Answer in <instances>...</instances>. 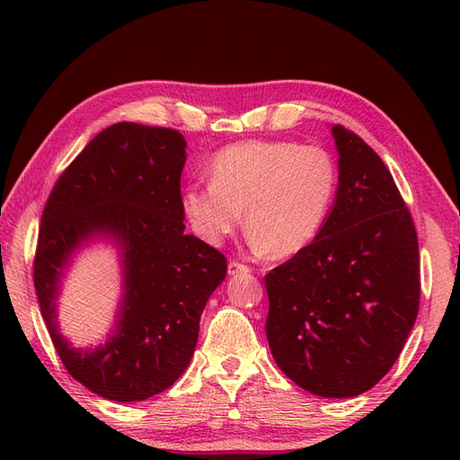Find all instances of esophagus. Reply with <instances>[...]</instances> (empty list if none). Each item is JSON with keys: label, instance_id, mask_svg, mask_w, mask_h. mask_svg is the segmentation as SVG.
I'll list each match as a JSON object with an SVG mask.
<instances>
[{"label": "esophagus", "instance_id": "1", "mask_svg": "<svg viewBox=\"0 0 460 460\" xmlns=\"http://www.w3.org/2000/svg\"><path fill=\"white\" fill-rule=\"evenodd\" d=\"M242 272H252V267H249V264H245V262L230 259V262H228V274L234 276V274H242Z\"/></svg>", "mask_w": 460, "mask_h": 460}]
</instances>
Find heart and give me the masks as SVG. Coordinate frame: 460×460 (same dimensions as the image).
<instances>
[{
	"label": "heart",
	"instance_id": "obj_1",
	"mask_svg": "<svg viewBox=\"0 0 460 460\" xmlns=\"http://www.w3.org/2000/svg\"><path fill=\"white\" fill-rule=\"evenodd\" d=\"M211 182L188 184L182 208L191 228L220 243L242 225L270 257H291L323 230L338 191V166L318 146L242 142L208 163Z\"/></svg>",
	"mask_w": 460,
	"mask_h": 460
}]
</instances>
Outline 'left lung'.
I'll return each instance as SVG.
<instances>
[{
  "instance_id": "8db88e82",
  "label": "left lung",
  "mask_w": 460,
  "mask_h": 460,
  "mask_svg": "<svg viewBox=\"0 0 460 460\" xmlns=\"http://www.w3.org/2000/svg\"><path fill=\"white\" fill-rule=\"evenodd\" d=\"M336 203L316 240L264 276L276 365L320 397H355L395 365L420 305L416 228L392 172L363 137L332 128Z\"/></svg>"
}]
</instances>
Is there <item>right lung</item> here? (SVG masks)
<instances>
[{
  "mask_svg": "<svg viewBox=\"0 0 460 460\" xmlns=\"http://www.w3.org/2000/svg\"><path fill=\"white\" fill-rule=\"evenodd\" d=\"M184 163L178 130L113 124L66 166L41 213L32 267L41 316L66 372L105 399L144 401L171 387L196 349L207 299L226 278V257L184 232ZM95 233L123 249L125 301L114 336L82 354L57 332L54 296L64 262Z\"/></svg>",
  "mask_w": 460,
  "mask_h": 460,
  "instance_id": "add662e5",
  "label": "right lung"
}]
</instances>
